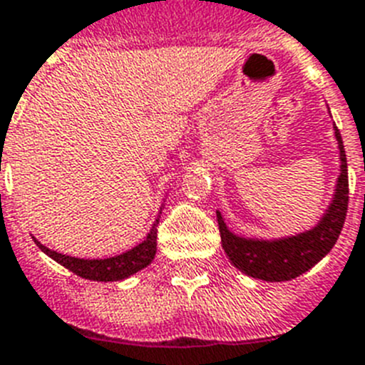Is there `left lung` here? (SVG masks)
<instances>
[{
  "label": "left lung",
  "mask_w": 365,
  "mask_h": 365,
  "mask_svg": "<svg viewBox=\"0 0 365 365\" xmlns=\"http://www.w3.org/2000/svg\"><path fill=\"white\" fill-rule=\"evenodd\" d=\"M334 135L340 148V176L336 182L334 198L322 220L312 230L292 237L275 240L246 239L231 233L226 222L217 211L218 230H220L222 248L242 274L262 281H290L310 270L332 250L344 227L347 204H349V176H347V158L340 130L334 126Z\"/></svg>",
  "instance_id": "8db88e82"
}]
</instances>
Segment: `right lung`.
<instances>
[{"instance_id": "add662e5", "label": "right lung", "mask_w": 365, "mask_h": 365, "mask_svg": "<svg viewBox=\"0 0 365 365\" xmlns=\"http://www.w3.org/2000/svg\"><path fill=\"white\" fill-rule=\"evenodd\" d=\"M161 215V211H160ZM160 215H158L154 226H152L150 233L147 239L141 244H138L135 248L128 250V252L115 255V257L108 259H78V257H69L64 253L53 252V250L46 248L42 242H36V246L42 250L46 255H49L53 261L58 264L66 266L68 270L73 274H77L82 279H90V281H121V279L134 275L135 272L143 270L152 262L154 255H156V239H158V224H160Z\"/></svg>"}]
</instances>
